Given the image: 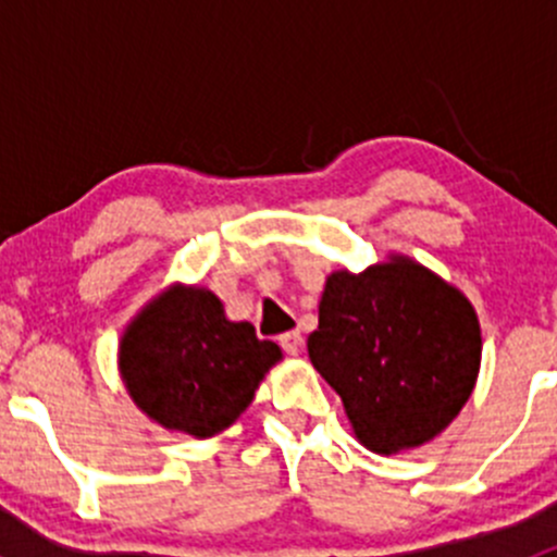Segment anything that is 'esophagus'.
I'll return each instance as SVG.
<instances>
[{"mask_svg":"<svg viewBox=\"0 0 557 557\" xmlns=\"http://www.w3.org/2000/svg\"><path fill=\"white\" fill-rule=\"evenodd\" d=\"M280 345H283V350L288 352V356H299L301 345H305V339H301L299 331H288V334L280 336Z\"/></svg>","mask_w":557,"mask_h":557,"instance_id":"esophagus-1","label":"esophagus"}]
</instances>
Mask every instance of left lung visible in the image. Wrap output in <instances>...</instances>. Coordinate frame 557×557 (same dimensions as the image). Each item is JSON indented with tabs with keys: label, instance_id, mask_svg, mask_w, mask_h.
Instances as JSON below:
<instances>
[{
	"label": "left lung",
	"instance_id": "1",
	"mask_svg": "<svg viewBox=\"0 0 557 557\" xmlns=\"http://www.w3.org/2000/svg\"><path fill=\"white\" fill-rule=\"evenodd\" d=\"M312 367L367 450H414L458 418L476 385L482 331L471 301L409 256L325 277Z\"/></svg>",
	"mask_w": 557,
	"mask_h": 557
}]
</instances>
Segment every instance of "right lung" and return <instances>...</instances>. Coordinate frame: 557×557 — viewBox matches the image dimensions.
I'll use <instances>...</instances> for the list:
<instances>
[{
  "instance_id": "1",
  "label": "right lung",
  "mask_w": 557,
  "mask_h": 557,
  "mask_svg": "<svg viewBox=\"0 0 557 557\" xmlns=\"http://www.w3.org/2000/svg\"><path fill=\"white\" fill-rule=\"evenodd\" d=\"M280 361L283 350L258 339L247 320H228L212 290L183 283L134 314L117 345L132 401L166 431L194 440L226 431Z\"/></svg>"
}]
</instances>
